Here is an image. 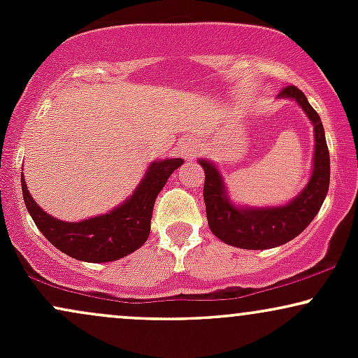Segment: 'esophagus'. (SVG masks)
<instances>
[{
  "mask_svg": "<svg viewBox=\"0 0 358 358\" xmlns=\"http://www.w3.org/2000/svg\"><path fill=\"white\" fill-rule=\"evenodd\" d=\"M183 153L187 155L188 158H190V156H193V150H192V148H185V150H183Z\"/></svg>",
  "mask_w": 358,
  "mask_h": 358,
  "instance_id": "34e87169",
  "label": "esophagus"
}]
</instances>
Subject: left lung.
<instances>
[{"label": "left lung", "instance_id": "1", "mask_svg": "<svg viewBox=\"0 0 358 358\" xmlns=\"http://www.w3.org/2000/svg\"><path fill=\"white\" fill-rule=\"evenodd\" d=\"M282 99H294L313 122L315 156L310 182L296 199L282 207H237L229 200L227 188L220 171L208 159H199L205 170L203 200L208 227L225 244L241 249H271L286 244L299 236L322 208L330 185V153L318 113L311 108L306 96L294 85L279 92Z\"/></svg>", "mask_w": 358, "mask_h": 358}]
</instances>
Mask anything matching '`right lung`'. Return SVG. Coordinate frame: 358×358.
Returning <instances> with one entry per match:
<instances>
[{
    "instance_id": "right-lung-1",
    "label": "right lung",
    "mask_w": 358,
    "mask_h": 358,
    "mask_svg": "<svg viewBox=\"0 0 358 358\" xmlns=\"http://www.w3.org/2000/svg\"><path fill=\"white\" fill-rule=\"evenodd\" d=\"M182 165L183 159L180 158L151 163L145 178L124 203L104 215L82 222H64L43 212L22 178L24 205L38 231L64 254L85 262L116 261L145 244L150 236L156 196L170 175Z\"/></svg>"
}]
</instances>
